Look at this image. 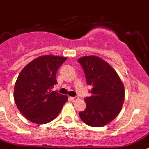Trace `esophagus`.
I'll list each match as a JSON object with an SVG mask.
<instances>
[{
	"mask_svg": "<svg viewBox=\"0 0 149 149\" xmlns=\"http://www.w3.org/2000/svg\"><path fill=\"white\" fill-rule=\"evenodd\" d=\"M78 99V97H70V100L72 102H76V101H77Z\"/></svg>",
	"mask_w": 149,
	"mask_h": 149,
	"instance_id": "esophagus-1",
	"label": "esophagus"
}]
</instances>
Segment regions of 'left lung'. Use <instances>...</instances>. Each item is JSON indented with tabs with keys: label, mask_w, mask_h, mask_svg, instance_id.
Masks as SVG:
<instances>
[{
	"label": "left lung",
	"mask_w": 149,
	"mask_h": 149,
	"mask_svg": "<svg viewBox=\"0 0 149 149\" xmlns=\"http://www.w3.org/2000/svg\"><path fill=\"white\" fill-rule=\"evenodd\" d=\"M84 70L87 84L92 87L90 97L85 98L86 108L79 112L85 123L102 127L114 120L122 109L125 97L124 86L111 65L96 56L78 59Z\"/></svg>",
	"instance_id": "8db88e82"
}]
</instances>
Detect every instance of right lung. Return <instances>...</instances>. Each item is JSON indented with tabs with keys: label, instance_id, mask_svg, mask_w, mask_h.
I'll use <instances>...</instances> for the list:
<instances>
[{
	"label": "right lung",
	"instance_id": "right-lung-1",
	"mask_svg": "<svg viewBox=\"0 0 149 149\" xmlns=\"http://www.w3.org/2000/svg\"><path fill=\"white\" fill-rule=\"evenodd\" d=\"M67 58L41 56L22 70L15 84L13 97L17 108L27 120L44 124L60 113L68 98L51 89L57 83V70Z\"/></svg>",
	"mask_w": 149,
	"mask_h": 149
}]
</instances>
